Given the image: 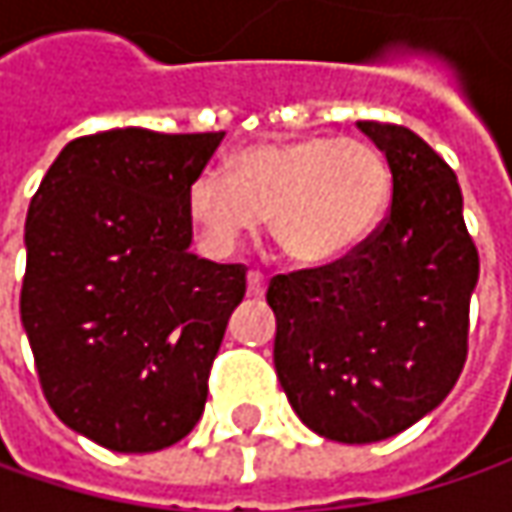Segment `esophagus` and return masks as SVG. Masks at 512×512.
<instances>
[{"label": "esophagus", "mask_w": 512, "mask_h": 512, "mask_svg": "<svg viewBox=\"0 0 512 512\" xmlns=\"http://www.w3.org/2000/svg\"><path fill=\"white\" fill-rule=\"evenodd\" d=\"M265 290H267L265 276H262L259 270H250V273H247V293L259 299V296H265Z\"/></svg>", "instance_id": "34e87169"}]
</instances>
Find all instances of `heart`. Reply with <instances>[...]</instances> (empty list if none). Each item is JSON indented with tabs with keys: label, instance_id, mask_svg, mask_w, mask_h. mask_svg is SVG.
Wrapping results in <instances>:
<instances>
[{
	"label": "heart",
	"instance_id": "heart-1",
	"mask_svg": "<svg viewBox=\"0 0 512 512\" xmlns=\"http://www.w3.org/2000/svg\"><path fill=\"white\" fill-rule=\"evenodd\" d=\"M390 165L359 139L307 136L256 142L187 187V216L213 253H233L262 219L290 262L330 265L347 256L382 219Z\"/></svg>",
	"mask_w": 512,
	"mask_h": 512
}]
</instances>
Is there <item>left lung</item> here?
I'll return each instance as SVG.
<instances>
[{
    "mask_svg": "<svg viewBox=\"0 0 512 512\" xmlns=\"http://www.w3.org/2000/svg\"><path fill=\"white\" fill-rule=\"evenodd\" d=\"M393 173L384 222L347 256L273 276V362L296 416L330 442L390 439L444 402L467 359L479 250L456 173L402 125L356 122Z\"/></svg>",
    "mask_w": 512,
    "mask_h": 512,
    "instance_id": "8db88e82",
    "label": "left lung"
}]
</instances>
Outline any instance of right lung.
I'll use <instances>...</instances> for the list:
<instances>
[{
	"instance_id": "right-lung-1",
	"label": "right lung",
	"mask_w": 512,
	"mask_h": 512,
	"mask_svg": "<svg viewBox=\"0 0 512 512\" xmlns=\"http://www.w3.org/2000/svg\"><path fill=\"white\" fill-rule=\"evenodd\" d=\"M225 133L116 128L68 142L33 193L22 325L53 413L116 453L196 427L245 265L187 247V187Z\"/></svg>"
}]
</instances>
